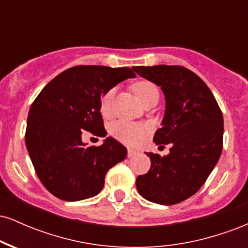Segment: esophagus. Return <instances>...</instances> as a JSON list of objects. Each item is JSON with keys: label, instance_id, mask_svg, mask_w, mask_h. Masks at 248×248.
Returning a JSON list of instances; mask_svg holds the SVG:
<instances>
[{"label": "esophagus", "instance_id": "34e87169", "mask_svg": "<svg viewBox=\"0 0 248 248\" xmlns=\"http://www.w3.org/2000/svg\"><path fill=\"white\" fill-rule=\"evenodd\" d=\"M136 154H138V152H136V150H134V149H130V148H129V149H128L127 156H128V157L130 158V157H133V156H135Z\"/></svg>", "mask_w": 248, "mask_h": 248}]
</instances>
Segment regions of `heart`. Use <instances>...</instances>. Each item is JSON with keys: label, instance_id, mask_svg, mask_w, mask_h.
Segmentation results:
<instances>
[{"label": "heart", "instance_id": "heart-1", "mask_svg": "<svg viewBox=\"0 0 248 248\" xmlns=\"http://www.w3.org/2000/svg\"><path fill=\"white\" fill-rule=\"evenodd\" d=\"M134 91L138 94L142 102H144L154 94H158V90L153 82L150 81H139L134 85ZM116 88L113 87L108 90L101 98L100 109L105 116L112 114V105L114 100ZM148 126L140 124H132L127 121H119L110 127V133L116 140L124 142L127 144H136L144 138L148 132Z\"/></svg>", "mask_w": 248, "mask_h": 248}]
</instances>
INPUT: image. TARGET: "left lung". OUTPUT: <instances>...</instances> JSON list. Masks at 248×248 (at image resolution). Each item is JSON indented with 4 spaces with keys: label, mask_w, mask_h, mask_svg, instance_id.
<instances>
[{
    "label": "left lung",
    "mask_w": 248,
    "mask_h": 248,
    "mask_svg": "<svg viewBox=\"0 0 248 248\" xmlns=\"http://www.w3.org/2000/svg\"><path fill=\"white\" fill-rule=\"evenodd\" d=\"M132 69L161 87L166 110L154 142L171 143L167 156L146 153L152 166L136 178V187L153 203H181L201 189L220 157L223 114L210 88L192 71L169 65Z\"/></svg>",
    "instance_id": "left-lung-1"
}]
</instances>
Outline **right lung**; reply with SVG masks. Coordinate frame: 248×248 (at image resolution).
<instances>
[{"instance_id":"1","label":"right lung","mask_w":248,"mask_h":248,"mask_svg":"<svg viewBox=\"0 0 248 248\" xmlns=\"http://www.w3.org/2000/svg\"><path fill=\"white\" fill-rule=\"evenodd\" d=\"M135 73L129 67L80 65L53 78L31 105L25 132L28 153L43 186L67 202L94 197L105 176L124 161L127 149L108 136L87 147L84 130L107 135L100 114L101 96Z\"/></svg>"}]
</instances>
